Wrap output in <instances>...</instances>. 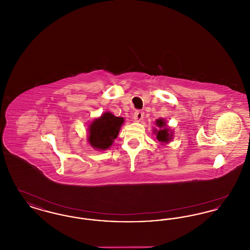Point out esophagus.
Masks as SVG:
<instances>
[{"label":"esophagus","mask_w":250,"mask_h":250,"mask_svg":"<svg viewBox=\"0 0 250 250\" xmlns=\"http://www.w3.org/2000/svg\"><path fill=\"white\" fill-rule=\"evenodd\" d=\"M134 120L136 121V122H140L141 120L143 119V117H144V112H143V110H136L135 112H134Z\"/></svg>","instance_id":"obj_1"}]
</instances>
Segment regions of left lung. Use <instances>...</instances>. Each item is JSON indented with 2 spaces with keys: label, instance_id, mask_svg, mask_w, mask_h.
I'll return each mask as SVG.
<instances>
[{
  "label": "left lung",
  "instance_id": "1",
  "mask_svg": "<svg viewBox=\"0 0 250 250\" xmlns=\"http://www.w3.org/2000/svg\"><path fill=\"white\" fill-rule=\"evenodd\" d=\"M158 129H154L156 134V139L161 143H168L172 139V133L167 126L166 121L164 119H157L155 122Z\"/></svg>",
  "mask_w": 250,
  "mask_h": 250
}]
</instances>
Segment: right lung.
<instances>
[{"instance_id":"add662e5","label":"right lung","mask_w":250,"mask_h":250,"mask_svg":"<svg viewBox=\"0 0 250 250\" xmlns=\"http://www.w3.org/2000/svg\"><path fill=\"white\" fill-rule=\"evenodd\" d=\"M123 117H116L110 112H105L89 125V143L96 150H107L119 134L124 124Z\"/></svg>"}]
</instances>
